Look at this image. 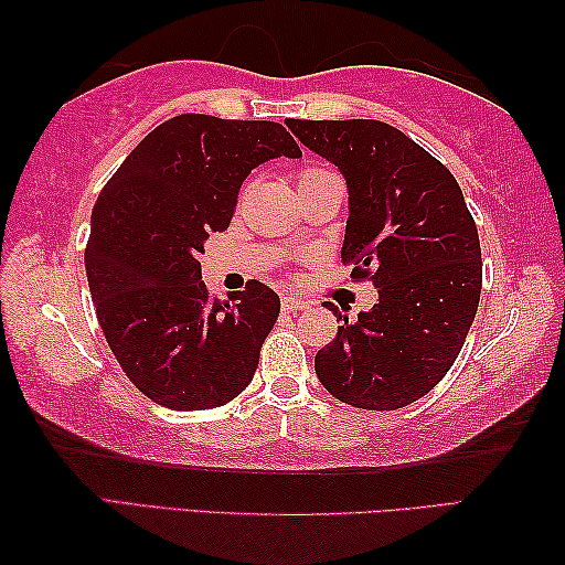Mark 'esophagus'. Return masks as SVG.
Masks as SVG:
<instances>
[{
    "mask_svg": "<svg viewBox=\"0 0 565 565\" xmlns=\"http://www.w3.org/2000/svg\"><path fill=\"white\" fill-rule=\"evenodd\" d=\"M280 308H282L285 312H298V310L308 308V302L298 300V298H282V300H280Z\"/></svg>",
    "mask_w": 565,
    "mask_h": 565,
    "instance_id": "1",
    "label": "esophagus"
}]
</instances>
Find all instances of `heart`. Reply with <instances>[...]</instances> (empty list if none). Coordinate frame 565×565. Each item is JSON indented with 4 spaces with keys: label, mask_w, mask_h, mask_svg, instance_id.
Masks as SVG:
<instances>
[{
    "label": "heart",
    "mask_w": 565,
    "mask_h": 565,
    "mask_svg": "<svg viewBox=\"0 0 565 565\" xmlns=\"http://www.w3.org/2000/svg\"><path fill=\"white\" fill-rule=\"evenodd\" d=\"M326 170H308V172H302V178H300V182L302 180H308V178H316V174H322Z\"/></svg>",
    "instance_id": "b5f03b06"
}]
</instances>
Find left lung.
<instances>
[{
	"instance_id": "left-lung-1",
	"label": "left lung",
	"mask_w": 565,
	"mask_h": 565,
	"mask_svg": "<svg viewBox=\"0 0 565 565\" xmlns=\"http://www.w3.org/2000/svg\"><path fill=\"white\" fill-rule=\"evenodd\" d=\"M348 184L343 263L377 302L316 355L318 381L353 408L397 411L433 391L463 348L480 300V243L458 182L381 119H288Z\"/></svg>"
}]
</instances>
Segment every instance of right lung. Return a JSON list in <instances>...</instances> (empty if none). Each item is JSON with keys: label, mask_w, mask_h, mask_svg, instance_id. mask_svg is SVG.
Masks as SVG:
<instances>
[{"label": "right lung", "mask_w": 565, "mask_h": 565, "mask_svg": "<svg viewBox=\"0 0 565 565\" xmlns=\"http://www.w3.org/2000/svg\"><path fill=\"white\" fill-rule=\"evenodd\" d=\"M302 157L277 122L178 115L154 127L99 192L85 267L99 328L129 381L170 411L220 408L253 381L280 298L249 280L207 298L200 253L227 230L257 164Z\"/></svg>", "instance_id": "1"}]
</instances>
